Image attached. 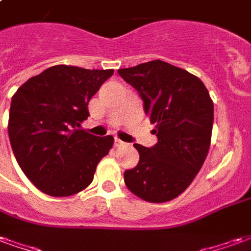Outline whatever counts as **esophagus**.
Wrapping results in <instances>:
<instances>
[{
	"mask_svg": "<svg viewBox=\"0 0 251 251\" xmlns=\"http://www.w3.org/2000/svg\"><path fill=\"white\" fill-rule=\"evenodd\" d=\"M124 144H125V142L121 141L120 138H115V140H114V147H117V148H118V147H122Z\"/></svg>",
	"mask_w": 251,
	"mask_h": 251,
	"instance_id": "esophagus-1",
	"label": "esophagus"
}]
</instances>
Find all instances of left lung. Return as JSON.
Listing matches in <instances>:
<instances>
[{
  "label": "left lung",
  "instance_id": "1",
  "mask_svg": "<svg viewBox=\"0 0 251 251\" xmlns=\"http://www.w3.org/2000/svg\"><path fill=\"white\" fill-rule=\"evenodd\" d=\"M154 125L157 144H134L140 161L124 174L131 194L151 203L177 198L194 181L211 145L214 103L199 77L161 60L120 68Z\"/></svg>",
  "mask_w": 251,
  "mask_h": 251
}]
</instances>
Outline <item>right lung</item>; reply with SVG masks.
<instances>
[{
    "instance_id": "right-lung-1",
    "label": "right lung",
    "mask_w": 251,
    "mask_h": 251,
    "mask_svg": "<svg viewBox=\"0 0 251 251\" xmlns=\"http://www.w3.org/2000/svg\"><path fill=\"white\" fill-rule=\"evenodd\" d=\"M113 74L59 64L28 79L14 93L9 140L20 168L41 192L63 198L91 184L114 138L88 134L80 124L87 120L90 99Z\"/></svg>"
}]
</instances>
